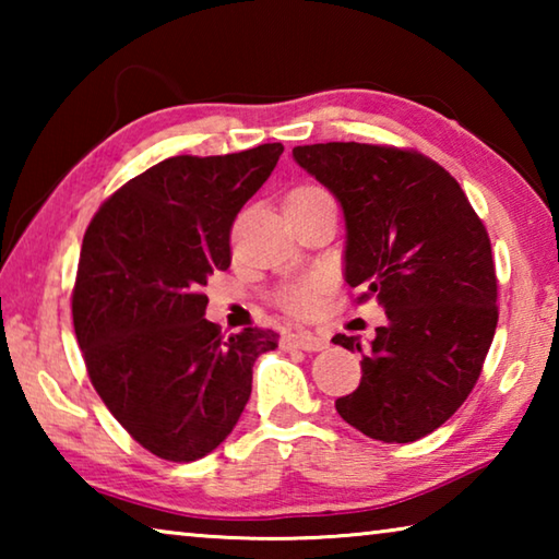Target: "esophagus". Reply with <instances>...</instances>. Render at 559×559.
<instances>
[{
    "instance_id": "1",
    "label": "esophagus",
    "mask_w": 559,
    "mask_h": 559,
    "mask_svg": "<svg viewBox=\"0 0 559 559\" xmlns=\"http://www.w3.org/2000/svg\"><path fill=\"white\" fill-rule=\"evenodd\" d=\"M283 347H298V349H306V353H320V349L328 347V340L302 330V333H290L283 337Z\"/></svg>"
}]
</instances>
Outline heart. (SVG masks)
I'll list each match as a JSON object with an SVG mask.
<instances>
[{"instance_id": "heart-1", "label": "heart", "mask_w": 559, "mask_h": 559, "mask_svg": "<svg viewBox=\"0 0 559 559\" xmlns=\"http://www.w3.org/2000/svg\"><path fill=\"white\" fill-rule=\"evenodd\" d=\"M288 200L313 202V200H333V197L328 194V189L318 187V185H302L298 189H293V192L288 194ZM323 288H325V281L320 276L300 278L296 283H288V286L278 293V302L293 316H306L316 308V302L320 298V293H323Z\"/></svg>"}]
</instances>
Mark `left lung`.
Instances as JSON below:
<instances>
[{"label":"left lung","mask_w":559,"mask_h":559,"mask_svg":"<svg viewBox=\"0 0 559 559\" xmlns=\"http://www.w3.org/2000/svg\"><path fill=\"white\" fill-rule=\"evenodd\" d=\"M345 216V281L386 323L362 355V380L337 414L384 443L439 429L466 402L493 343L498 283L490 239L447 169L412 150L362 143L293 147Z\"/></svg>","instance_id":"8db88e82"}]
</instances>
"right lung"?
Returning <instances> with one entry per match:
<instances>
[{"label": "right lung", "instance_id": "right-lung-1", "mask_svg": "<svg viewBox=\"0 0 559 559\" xmlns=\"http://www.w3.org/2000/svg\"><path fill=\"white\" fill-rule=\"evenodd\" d=\"M281 143L179 155L122 185L83 236L73 328L110 414L150 453L189 463L229 437L273 330L224 337L202 288L231 263L236 214L271 177Z\"/></svg>", "mask_w": 559, "mask_h": 559}]
</instances>
